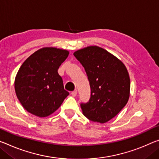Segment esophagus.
<instances>
[{"label": "esophagus", "mask_w": 159, "mask_h": 159, "mask_svg": "<svg viewBox=\"0 0 159 159\" xmlns=\"http://www.w3.org/2000/svg\"><path fill=\"white\" fill-rule=\"evenodd\" d=\"M71 95L73 97H75L77 95V90H74V91L71 92Z\"/></svg>", "instance_id": "1"}]
</instances>
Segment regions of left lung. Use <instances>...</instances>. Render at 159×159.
Instances as JSON below:
<instances>
[{
  "mask_svg": "<svg viewBox=\"0 0 159 159\" xmlns=\"http://www.w3.org/2000/svg\"><path fill=\"white\" fill-rule=\"evenodd\" d=\"M74 55L84 67L91 89L89 101L80 104L83 114L93 122H108L129 100L130 79L127 68L111 53L98 46L77 50Z\"/></svg>",
  "mask_w": 159,
  "mask_h": 159,
  "instance_id": "obj_1",
  "label": "left lung"
}]
</instances>
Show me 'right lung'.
Instances as JSON below:
<instances>
[{"mask_svg": "<svg viewBox=\"0 0 159 159\" xmlns=\"http://www.w3.org/2000/svg\"><path fill=\"white\" fill-rule=\"evenodd\" d=\"M69 54L67 50L44 47L30 55L22 64L15 79V90L27 112L39 117H47L69 95L58 74Z\"/></svg>", "mask_w": 159, "mask_h": 159, "instance_id": "obj_1", "label": "right lung"}]
</instances>
